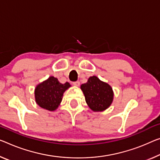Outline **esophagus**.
I'll list each match as a JSON object with an SVG mask.
<instances>
[{
  "mask_svg": "<svg viewBox=\"0 0 160 160\" xmlns=\"http://www.w3.org/2000/svg\"><path fill=\"white\" fill-rule=\"evenodd\" d=\"M73 84L75 86V87H79L80 85V82H73Z\"/></svg>",
  "mask_w": 160,
  "mask_h": 160,
  "instance_id": "1",
  "label": "esophagus"
}]
</instances>
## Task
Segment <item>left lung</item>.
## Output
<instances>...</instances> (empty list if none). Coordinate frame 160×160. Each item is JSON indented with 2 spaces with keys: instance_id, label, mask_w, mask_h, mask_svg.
<instances>
[{
  "instance_id": "8db88e82",
  "label": "left lung",
  "mask_w": 160,
  "mask_h": 160,
  "mask_svg": "<svg viewBox=\"0 0 160 160\" xmlns=\"http://www.w3.org/2000/svg\"><path fill=\"white\" fill-rule=\"evenodd\" d=\"M87 105L93 112H103L108 109L114 100V92L109 83L101 81L96 76L88 78L81 85Z\"/></svg>"
}]
</instances>
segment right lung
<instances>
[{
  "label": "right lung",
  "mask_w": 160,
  "mask_h": 160,
  "mask_svg": "<svg viewBox=\"0 0 160 160\" xmlns=\"http://www.w3.org/2000/svg\"><path fill=\"white\" fill-rule=\"evenodd\" d=\"M69 87L71 84L68 82L61 83L57 78L49 77L36 87L34 91L36 103L44 109L55 111L62 101L63 93Z\"/></svg>",
  "instance_id": "obj_1"
}]
</instances>
